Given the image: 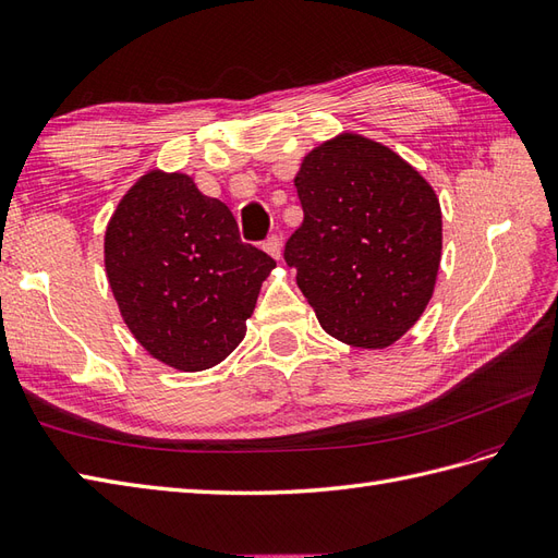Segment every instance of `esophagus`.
<instances>
[{"label":"esophagus","mask_w":558,"mask_h":558,"mask_svg":"<svg viewBox=\"0 0 558 558\" xmlns=\"http://www.w3.org/2000/svg\"><path fill=\"white\" fill-rule=\"evenodd\" d=\"M264 250L274 256V259H280V254H282V242H280V238L278 235H268L266 240H264Z\"/></svg>","instance_id":"obj_1"}]
</instances>
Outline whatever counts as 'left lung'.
I'll return each mask as SVG.
<instances>
[{
	"instance_id": "left-lung-1",
	"label": "left lung",
	"mask_w": 558,
	"mask_h": 558,
	"mask_svg": "<svg viewBox=\"0 0 558 558\" xmlns=\"http://www.w3.org/2000/svg\"><path fill=\"white\" fill-rule=\"evenodd\" d=\"M294 185L304 221L284 242V262L323 330L351 347H391L434 294L442 247L434 189L359 134L311 150Z\"/></svg>"
}]
</instances>
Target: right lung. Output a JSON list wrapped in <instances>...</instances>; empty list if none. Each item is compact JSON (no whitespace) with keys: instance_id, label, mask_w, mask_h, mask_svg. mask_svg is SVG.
<instances>
[{"instance_id":"right-lung-1","label":"right lung","mask_w":558,"mask_h":558,"mask_svg":"<svg viewBox=\"0 0 558 558\" xmlns=\"http://www.w3.org/2000/svg\"><path fill=\"white\" fill-rule=\"evenodd\" d=\"M274 268L240 240L231 209L185 174L148 171L106 231V274L126 327L183 373L217 365L240 344Z\"/></svg>"}]
</instances>
